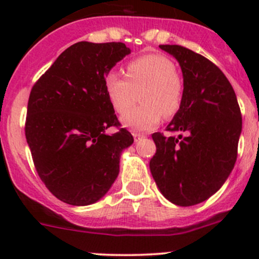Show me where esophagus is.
I'll return each instance as SVG.
<instances>
[{"instance_id": "1", "label": "esophagus", "mask_w": 259, "mask_h": 259, "mask_svg": "<svg viewBox=\"0 0 259 259\" xmlns=\"http://www.w3.org/2000/svg\"><path fill=\"white\" fill-rule=\"evenodd\" d=\"M133 137H134V139H135V140H138V139H140V138H143V137H144V135H143L142 133L133 132Z\"/></svg>"}]
</instances>
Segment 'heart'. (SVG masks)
Segmentation results:
<instances>
[{
    "label": "heart",
    "mask_w": 259,
    "mask_h": 259,
    "mask_svg": "<svg viewBox=\"0 0 259 259\" xmlns=\"http://www.w3.org/2000/svg\"><path fill=\"white\" fill-rule=\"evenodd\" d=\"M125 74L110 71L105 77V90L116 113L122 114L134 105L137 94L142 105L121 116L124 126L134 132L155 127L163 119L179 111L184 96V82L176 65L160 54H148L127 62Z\"/></svg>",
    "instance_id": "heart-1"
}]
</instances>
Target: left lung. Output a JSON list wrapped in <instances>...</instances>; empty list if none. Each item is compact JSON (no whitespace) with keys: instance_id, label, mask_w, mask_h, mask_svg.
I'll list each match as a JSON object with an SVG mask.
<instances>
[{"instance_id":"8db88e82","label":"left lung","mask_w":259,"mask_h":259,"mask_svg":"<svg viewBox=\"0 0 259 259\" xmlns=\"http://www.w3.org/2000/svg\"><path fill=\"white\" fill-rule=\"evenodd\" d=\"M159 48L178 60L184 80L182 106L166 130L187 135L154 133L156 153L149 166L161 194L189 207L211 197L231 174L242 114L231 82L210 60L179 45Z\"/></svg>"}]
</instances>
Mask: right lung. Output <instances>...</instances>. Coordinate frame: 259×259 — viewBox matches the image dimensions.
I'll return each instance as SVG.
<instances>
[{
	"mask_svg": "<svg viewBox=\"0 0 259 259\" xmlns=\"http://www.w3.org/2000/svg\"><path fill=\"white\" fill-rule=\"evenodd\" d=\"M130 54L122 42L81 41L65 50L30 93L25 135L38 177L61 202L89 205L119 174L120 154L133 135L115 115L105 77ZM119 129L113 136L105 132Z\"/></svg>",
	"mask_w": 259,
	"mask_h": 259,
	"instance_id": "right-lung-1",
	"label": "right lung"
}]
</instances>
